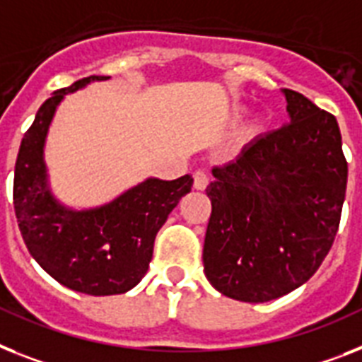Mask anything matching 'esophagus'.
I'll list each match as a JSON object with an SVG mask.
<instances>
[{"instance_id":"34e87169","label":"esophagus","mask_w":362,"mask_h":362,"mask_svg":"<svg viewBox=\"0 0 362 362\" xmlns=\"http://www.w3.org/2000/svg\"><path fill=\"white\" fill-rule=\"evenodd\" d=\"M207 185H209L207 172H203V170L194 172V188H196V190H205Z\"/></svg>"}]
</instances>
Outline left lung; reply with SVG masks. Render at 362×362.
I'll use <instances>...</instances> for the list:
<instances>
[{
    "mask_svg": "<svg viewBox=\"0 0 362 362\" xmlns=\"http://www.w3.org/2000/svg\"><path fill=\"white\" fill-rule=\"evenodd\" d=\"M288 124L213 168L203 272L223 296L264 303L309 281L339 231L348 163L337 118L283 88Z\"/></svg>",
    "mask_w": 362,
    "mask_h": 362,
    "instance_id": "obj_1",
    "label": "left lung"
}]
</instances>
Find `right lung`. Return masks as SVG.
Returning <instances> with one entry per match:
<instances>
[{"label": "right lung", "mask_w": 362, "mask_h": 362, "mask_svg": "<svg viewBox=\"0 0 362 362\" xmlns=\"http://www.w3.org/2000/svg\"><path fill=\"white\" fill-rule=\"evenodd\" d=\"M90 76L53 92L23 134L14 168V211L33 259L71 291L124 294L140 283L153 257V242L168 214L190 192V175L148 177L101 207L76 211L52 194L44 160L47 131L64 95L105 81Z\"/></svg>", "instance_id": "right-lung-1"}]
</instances>
